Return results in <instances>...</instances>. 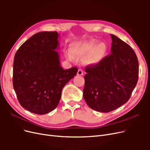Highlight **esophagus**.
Instances as JSON below:
<instances>
[{
  "label": "esophagus",
  "mask_w": 150,
  "mask_h": 150,
  "mask_svg": "<svg viewBox=\"0 0 150 150\" xmlns=\"http://www.w3.org/2000/svg\"><path fill=\"white\" fill-rule=\"evenodd\" d=\"M83 74H84L83 71L82 69H79L78 70V75H79V76H82V75H83Z\"/></svg>",
  "instance_id": "esophagus-1"
}]
</instances>
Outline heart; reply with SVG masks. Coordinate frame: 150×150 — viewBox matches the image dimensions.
I'll use <instances>...</instances> for the list:
<instances>
[{"mask_svg": "<svg viewBox=\"0 0 150 150\" xmlns=\"http://www.w3.org/2000/svg\"><path fill=\"white\" fill-rule=\"evenodd\" d=\"M96 40H89L82 42H77L71 45V52L75 57H84L86 55L84 61L88 64H96L100 62L106 51V46L104 43L97 45ZM66 57L71 61L73 57L69 52L65 54Z\"/></svg>", "mask_w": 150, "mask_h": 150, "instance_id": "obj_1", "label": "heart"}]
</instances>
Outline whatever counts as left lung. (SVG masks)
<instances>
[{
  "mask_svg": "<svg viewBox=\"0 0 150 150\" xmlns=\"http://www.w3.org/2000/svg\"><path fill=\"white\" fill-rule=\"evenodd\" d=\"M111 36V54L84 68V100L93 110L103 112L128 101L138 80V60L133 49L116 35Z\"/></svg>",
  "mask_w": 150,
  "mask_h": 150,
  "instance_id": "8db88e82",
  "label": "left lung"
}]
</instances>
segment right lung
<instances>
[{
    "label": "right lung",
    "mask_w": 150,
    "mask_h": 150,
    "mask_svg": "<svg viewBox=\"0 0 150 150\" xmlns=\"http://www.w3.org/2000/svg\"><path fill=\"white\" fill-rule=\"evenodd\" d=\"M58 33L40 32L17 50L13 60V87L21 105L37 115H45L57 105L64 86L78 68L64 70L60 66Z\"/></svg>",
    "instance_id": "obj_1"
}]
</instances>
